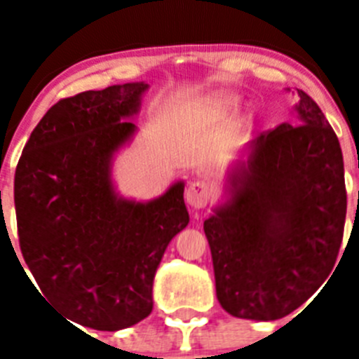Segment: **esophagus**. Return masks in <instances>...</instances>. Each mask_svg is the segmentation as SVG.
I'll use <instances>...</instances> for the list:
<instances>
[{
    "label": "esophagus",
    "mask_w": 359,
    "mask_h": 359,
    "mask_svg": "<svg viewBox=\"0 0 359 359\" xmlns=\"http://www.w3.org/2000/svg\"><path fill=\"white\" fill-rule=\"evenodd\" d=\"M210 196H212V185L207 182V180H198V182L192 183L185 192L187 203H189L190 207L194 208V210L207 207Z\"/></svg>",
    "instance_id": "obj_1"
}]
</instances>
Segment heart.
<instances>
[{
    "mask_svg": "<svg viewBox=\"0 0 359 359\" xmlns=\"http://www.w3.org/2000/svg\"><path fill=\"white\" fill-rule=\"evenodd\" d=\"M210 107L215 111H233L239 107L241 98L236 93H219L210 98Z\"/></svg>",
    "mask_w": 359,
    "mask_h": 359,
    "instance_id": "b5f03b06",
    "label": "heart"
}]
</instances>
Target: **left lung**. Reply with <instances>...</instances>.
<instances>
[{
    "label": "left lung",
    "instance_id": "8db88e82",
    "mask_svg": "<svg viewBox=\"0 0 359 359\" xmlns=\"http://www.w3.org/2000/svg\"><path fill=\"white\" fill-rule=\"evenodd\" d=\"M294 97L293 122L243 149L203 224L217 300L237 318L293 313L327 280L340 252L347 214L340 142L309 95Z\"/></svg>",
    "mask_w": 359,
    "mask_h": 359
}]
</instances>
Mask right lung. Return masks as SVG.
I'll use <instances>...</instances> for the list:
<instances>
[{
	"label": "right lung",
	"mask_w": 359,
	"mask_h": 359,
	"mask_svg": "<svg viewBox=\"0 0 359 359\" xmlns=\"http://www.w3.org/2000/svg\"><path fill=\"white\" fill-rule=\"evenodd\" d=\"M147 90L144 81L128 82L59 100L15 169L19 246L41 297L97 331L151 315L161 257L189 224L182 180L149 201L123 198L113 180Z\"/></svg>",
	"instance_id": "1"
}]
</instances>
